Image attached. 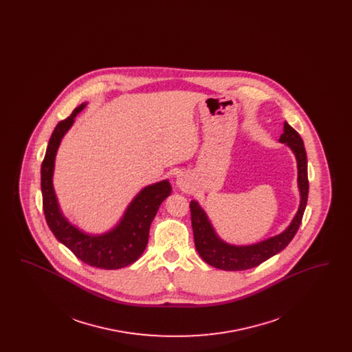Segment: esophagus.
<instances>
[{
    "instance_id": "esophagus-1",
    "label": "esophagus",
    "mask_w": 352,
    "mask_h": 352,
    "mask_svg": "<svg viewBox=\"0 0 352 352\" xmlns=\"http://www.w3.org/2000/svg\"><path fill=\"white\" fill-rule=\"evenodd\" d=\"M177 184L181 187V188H187V182H186V178L182 175H178L177 178Z\"/></svg>"
}]
</instances>
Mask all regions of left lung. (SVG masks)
I'll return each mask as SVG.
<instances>
[{"mask_svg": "<svg viewBox=\"0 0 352 352\" xmlns=\"http://www.w3.org/2000/svg\"><path fill=\"white\" fill-rule=\"evenodd\" d=\"M280 141L287 144L290 149L296 154L298 165V184L301 191V204L296 218L283 234L274 236L265 241H261L248 247H234L219 240L206 214L203 212L197 201L190 203L191 211V224L194 231L195 248L201 254V258L211 267L223 270H245L254 268L267 261L272 256L283 251L285 247L292 241L301 226L303 212L307 203L309 195V179H307V158L305 145L301 135L296 129H293L287 122L284 124V133L281 134Z\"/></svg>", "mask_w": 352, "mask_h": 352, "instance_id": "obj_1", "label": "left lung"}]
</instances>
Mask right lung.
Returning a JSON list of instances; mask_svg holds the SVG:
<instances>
[{
    "mask_svg": "<svg viewBox=\"0 0 352 352\" xmlns=\"http://www.w3.org/2000/svg\"><path fill=\"white\" fill-rule=\"evenodd\" d=\"M84 105L75 108L67 118L58 122L51 134L41 166V190L45 218L54 236L85 264L100 269H120L133 264L144 253L151 221L161 203L171 192L168 181L144 188L126 210L124 219L109 234L88 236L71 226L62 217L52 188V170L62 137L72 125Z\"/></svg>",
    "mask_w": 352,
    "mask_h": 352,
    "instance_id": "1",
    "label": "right lung"
}]
</instances>
